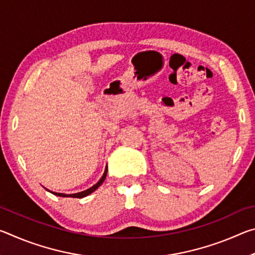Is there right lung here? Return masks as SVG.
<instances>
[{"instance_id":"add662e5","label":"right lung","mask_w":255,"mask_h":255,"mask_svg":"<svg viewBox=\"0 0 255 255\" xmlns=\"http://www.w3.org/2000/svg\"><path fill=\"white\" fill-rule=\"evenodd\" d=\"M107 172H108V169H106L105 173H103L100 181H99L97 184H94L93 187H91V188L88 189V190H85V191H82V192H79V193H74V195H65V193H57V192H51V193H54V195L58 196V197H71V198H83V197H86V196H89L90 193H92L93 191H96V190L103 183V181H105L106 176H107Z\"/></svg>"}]
</instances>
